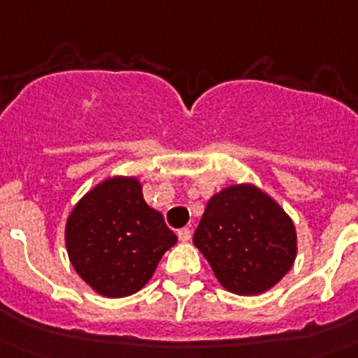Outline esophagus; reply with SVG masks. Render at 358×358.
<instances>
[{"mask_svg": "<svg viewBox=\"0 0 358 358\" xmlns=\"http://www.w3.org/2000/svg\"><path fill=\"white\" fill-rule=\"evenodd\" d=\"M177 238H179V241H182V243H186V241H190V239H192L190 229H181V230H179V232H177Z\"/></svg>", "mask_w": 358, "mask_h": 358, "instance_id": "obj_1", "label": "esophagus"}]
</instances>
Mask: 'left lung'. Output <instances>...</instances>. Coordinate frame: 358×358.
Listing matches in <instances>:
<instances>
[{"instance_id":"1","label":"left lung","mask_w":358,"mask_h":358,"mask_svg":"<svg viewBox=\"0 0 358 358\" xmlns=\"http://www.w3.org/2000/svg\"><path fill=\"white\" fill-rule=\"evenodd\" d=\"M194 245L217 282L239 296L273 289L296 259V227L267 192L230 185L208 199Z\"/></svg>"}]
</instances>
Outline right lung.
<instances>
[{
	"mask_svg": "<svg viewBox=\"0 0 358 358\" xmlns=\"http://www.w3.org/2000/svg\"><path fill=\"white\" fill-rule=\"evenodd\" d=\"M177 243L164 217L144 201L137 177L94 185L66 221V249L76 274L106 298L135 294Z\"/></svg>",
	"mask_w": 358,
	"mask_h": 358,
	"instance_id": "1",
	"label": "right lung"
}]
</instances>
